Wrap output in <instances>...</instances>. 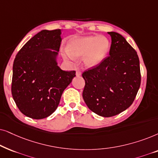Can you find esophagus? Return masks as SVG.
<instances>
[{
  "label": "esophagus",
  "instance_id": "34e87169",
  "mask_svg": "<svg viewBox=\"0 0 158 158\" xmlns=\"http://www.w3.org/2000/svg\"><path fill=\"white\" fill-rule=\"evenodd\" d=\"M76 75L77 76V77H79V76L81 75V71L80 70H77V72H76Z\"/></svg>",
  "mask_w": 158,
  "mask_h": 158
}]
</instances>
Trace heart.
Masks as SVG:
<instances>
[{
    "label": "heart",
    "instance_id": "obj_1",
    "mask_svg": "<svg viewBox=\"0 0 158 158\" xmlns=\"http://www.w3.org/2000/svg\"><path fill=\"white\" fill-rule=\"evenodd\" d=\"M69 51L65 52V56L71 60L74 56L84 57V63L87 66H94L100 64L106 57L110 44L104 37H87L73 39L69 43Z\"/></svg>",
    "mask_w": 158,
    "mask_h": 158
}]
</instances>
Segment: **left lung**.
<instances>
[{"mask_svg":"<svg viewBox=\"0 0 158 158\" xmlns=\"http://www.w3.org/2000/svg\"><path fill=\"white\" fill-rule=\"evenodd\" d=\"M108 34L112 41L110 56L82 73L84 100L89 110L103 117L127 110L133 103L141 84L136 50L120 34Z\"/></svg>","mask_w":158,"mask_h":158,"instance_id":"obj_1","label":"left lung"}]
</instances>
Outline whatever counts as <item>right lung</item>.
<instances>
[{"mask_svg": "<svg viewBox=\"0 0 158 158\" xmlns=\"http://www.w3.org/2000/svg\"><path fill=\"white\" fill-rule=\"evenodd\" d=\"M60 29L42 30L16 54L13 65L11 94L23 114L33 119L49 116L56 110L63 92L76 76L63 71L56 56L60 48Z\"/></svg>", "mask_w": 158, "mask_h": 158, "instance_id": "add662e5", "label": "right lung"}]
</instances>
